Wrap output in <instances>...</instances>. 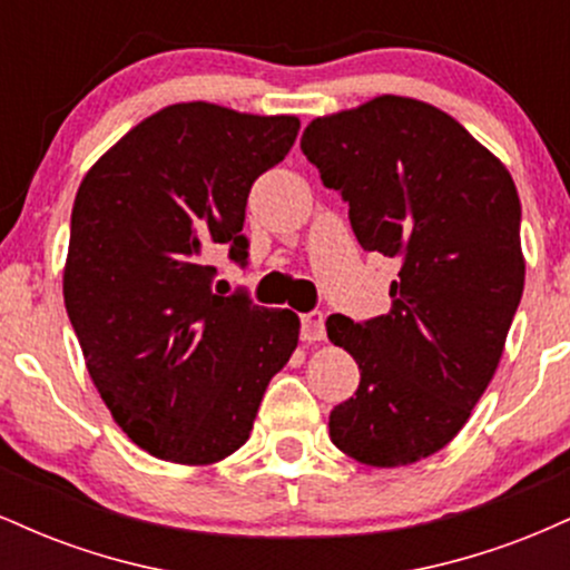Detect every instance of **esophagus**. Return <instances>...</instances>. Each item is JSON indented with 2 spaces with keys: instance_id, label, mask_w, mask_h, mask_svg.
Masks as SVG:
<instances>
[{
  "instance_id": "esophagus-1",
  "label": "esophagus",
  "mask_w": 570,
  "mask_h": 570,
  "mask_svg": "<svg viewBox=\"0 0 570 570\" xmlns=\"http://www.w3.org/2000/svg\"><path fill=\"white\" fill-rule=\"evenodd\" d=\"M324 335L326 330L322 311H311L299 316V337L307 340V343H316V340H324Z\"/></svg>"
}]
</instances>
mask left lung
<instances>
[{
  "instance_id": "1",
  "label": "left lung",
  "mask_w": 570,
  "mask_h": 570,
  "mask_svg": "<svg viewBox=\"0 0 570 570\" xmlns=\"http://www.w3.org/2000/svg\"><path fill=\"white\" fill-rule=\"evenodd\" d=\"M299 147L348 203L364 252L399 259L389 313L326 318L362 370L330 436L367 466H407L453 440L499 367L525 284L517 187L461 122L415 98L318 117Z\"/></svg>"
}]
</instances>
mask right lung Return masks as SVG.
<instances>
[{"instance_id":"obj_1","label":"right lung","mask_w":570,"mask_h":570,"mask_svg":"<svg viewBox=\"0 0 570 570\" xmlns=\"http://www.w3.org/2000/svg\"><path fill=\"white\" fill-rule=\"evenodd\" d=\"M297 117L174 104L90 168L71 208L63 303L98 394L163 461L203 466L248 440L297 348L292 311L214 292V252L248 265L246 200Z\"/></svg>"}]
</instances>
